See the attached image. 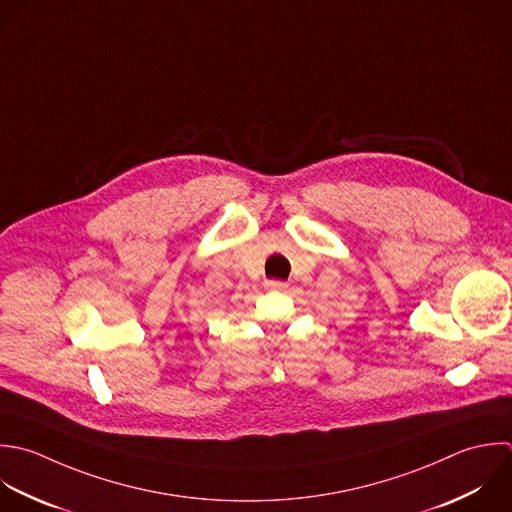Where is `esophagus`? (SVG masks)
Returning <instances> with one entry per match:
<instances>
[{"mask_svg": "<svg viewBox=\"0 0 512 512\" xmlns=\"http://www.w3.org/2000/svg\"><path fill=\"white\" fill-rule=\"evenodd\" d=\"M265 287H267L269 291H285L289 285H287L285 281H275V279H271V281H265Z\"/></svg>", "mask_w": 512, "mask_h": 512, "instance_id": "esophagus-1", "label": "esophagus"}]
</instances>
